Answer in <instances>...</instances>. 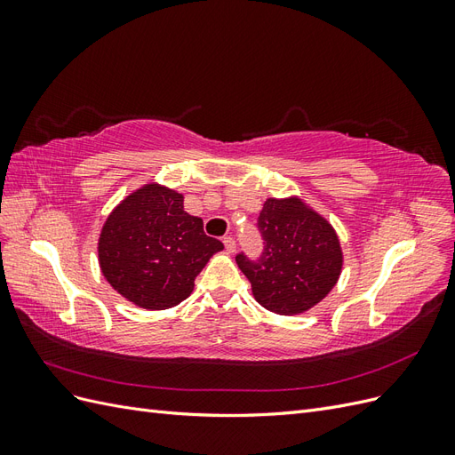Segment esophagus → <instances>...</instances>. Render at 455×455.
I'll return each instance as SVG.
<instances>
[{
	"mask_svg": "<svg viewBox=\"0 0 455 455\" xmlns=\"http://www.w3.org/2000/svg\"><path fill=\"white\" fill-rule=\"evenodd\" d=\"M224 246H226L228 254L235 252V241H233V237H224Z\"/></svg>",
	"mask_w": 455,
	"mask_h": 455,
	"instance_id": "1",
	"label": "esophagus"
}]
</instances>
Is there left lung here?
<instances>
[{"label":"left lung","instance_id":"8db88e82","mask_svg":"<svg viewBox=\"0 0 455 455\" xmlns=\"http://www.w3.org/2000/svg\"><path fill=\"white\" fill-rule=\"evenodd\" d=\"M258 228L266 241L259 261L237 256L261 307L277 315H299L330 294L343 267L334 226L299 196L267 197Z\"/></svg>","mask_w":455,"mask_h":455}]
</instances>
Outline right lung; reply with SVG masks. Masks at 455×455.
Masks as SVG:
<instances>
[{
    "label": "right lung",
    "instance_id": "add662e5",
    "mask_svg": "<svg viewBox=\"0 0 455 455\" xmlns=\"http://www.w3.org/2000/svg\"><path fill=\"white\" fill-rule=\"evenodd\" d=\"M224 251L206 237L203 220L184 211V194L148 182L108 214L99 237V266L117 294L148 311H163L194 292L196 277Z\"/></svg>",
    "mask_w": 455,
    "mask_h": 455
}]
</instances>
